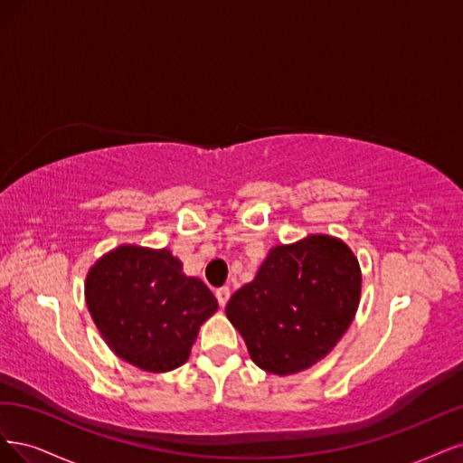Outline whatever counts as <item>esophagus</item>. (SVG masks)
<instances>
[{
    "instance_id": "34e87169",
    "label": "esophagus",
    "mask_w": 463,
    "mask_h": 463,
    "mask_svg": "<svg viewBox=\"0 0 463 463\" xmlns=\"http://www.w3.org/2000/svg\"><path fill=\"white\" fill-rule=\"evenodd\" d=\"M215 296H217L219 306L225 307L227 302H229V298H231V288H229V287H221V288L215 290Z\"/></svg>"
}]
</instances>
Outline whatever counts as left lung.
<instances>
[{
	"label": "left lung",
	"mask_w": 463,
	"mask_h": 463,
	"mask_svg": "<svg viewBox=\"0 0 463 463\" xmlns=\"http://www.w3.org/2000/svg\"><path fill=\"white\" fill-rule=\"evenodd\" d=\"M362 271L335 236L309 234L271 248L225 307L250 357L275 375L300 373L329 354L360 306Z\"/></svg>",
	"instance_id": "8db88e82"
}]
</instances>
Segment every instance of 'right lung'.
<instances>
[{
    "mask_svg": "<svg viewBox=\"0 0 463 463\" xmlns=\"http://www.w3.org/2000/svg\"><path fill=\"white\" fill-rule=\"evenodd\" d=\"M86 306L106 345L150 373L183 365L200 326L217 311L213 292L163 250L123 244L86 275Z\"/></svg>",
    "mask_w": 463,
    "mask_h": 463,
    "instance_id": "obj_1",
    "label": "right lung"
}]
</instances>
